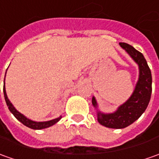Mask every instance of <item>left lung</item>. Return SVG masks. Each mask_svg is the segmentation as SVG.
<instances>
[{
  "label": "left lung",
  "mask_w": 159,
  "mask_h": 159,
  "mask_svg": "<svg viewBox=\"0 0 159 159\" xmlns=\"http://www.w3.org/2000/svg\"><path fill=\"white\" fill-rule=\"evenodd\" d=\"M139 66V80L129 99L111 113H103L98 109L95 97L92 98V105L96 109L98 121L100 125L112 129H123L138 120L145 111L152 95V72L142 53L125 43H119Z\"/></svg>",
  "instance_id": "1"
}]
</instances>
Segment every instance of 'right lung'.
Listing matches in <instances>:
<instances>
[{"label": "right lung", "mask_w": 159, "mask_h": 159, "mask_svg": "<svg viewBox=\"0 0 159 159\" xmlns=\"http://www.w3.org/2000/svg\"><path fill=\"white\" fill-rule=\"evenodd\" d=\"M7 73V71H6ZM6 76V75H5ZM5 80V79H4ZM3 93H4V98H5V101H6V103H7V107H8V110L10 111L12 114L14 116H16V118L18 121H20L21 124L29 127L30 129H46V128H48L50 126H52L55 124H57L58 121L60 120L61 118V116H60L57 118H55V119H52V120L49 121H44V122H35V121H33L28 118L27 116H25L23 114H21L20 112L16 110V108L14 107V105L12 104V102L9 101V99L7 98V93H6V89H5V81H4V87H3Z\"/></svg>", "instance_id": "add662e5"}]
</instances>
